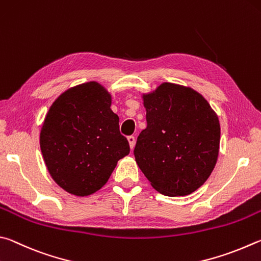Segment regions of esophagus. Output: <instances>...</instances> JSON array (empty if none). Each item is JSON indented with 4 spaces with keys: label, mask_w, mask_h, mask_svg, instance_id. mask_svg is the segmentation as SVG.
<instances>
[{
    "label": "esophagus",
    "mask_w": 261,
    "mask_h": 261,
    "mask_svg": "<svg viewBox=\"0 0 261 261\" xmlns=\"http://www.w3.org/2000/svg\"><path fill=\"white\" fill-rule=\"evenodd\" d=\"M127 140H128V143H129L130 150H133L134 147H135V138H134V136H128Z\"/></svg>",
    "instance_id": "34e87169"
}]
</instances>
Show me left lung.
Returning a JSON list of instances; mask_svg holds the SVG:
<instances>
[{"label":"left lung","mask_w":261,"mask_h":261,"mask_svg":"<svg viewBox=\"0 0 261 261\" xmlns=\"http://www.w3.org/2000/svg\"><path fill=\"white\" fill-rule=\"evenodd\" d=\"M142 99L148 126L135 145L136 164L158 193L193 194L218 161V114L198 91L172 82L142 94Z\"/></svg>","instance_id":"obj_1"}]
</instances>
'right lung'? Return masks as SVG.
I'll list each match as a JSON object with an SVG mask.
<instances>
[{
    "mask_svg": "<svg viewBox=\"0 0 261 261\" xmlns=\"http://www.w3.org/2000/svg\"><path fill=\"white\" fill-rule=\"evenodd\" d=\"M111 94L98 82L71 87L51 104L40 132V148L53 180L85 197L107 184L129 144L119 132Z\"/></svg>",
    "mask_w": 261,
    "mask_h": 261,
    "instance_id": "obj_1",
    "label": "right lung"
}]
</instances>
